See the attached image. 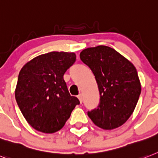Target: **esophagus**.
Masks as SVG:
<instances>
[{"mask_svg": "<svg viewBox=\"0 0 158 158\" xmlns=\"http://www.w3.org/2000/svg\"><path fill=\"white\" fill-rule=\"evenodd\" d=\"M77 98H78V99H79V101H80L81 103V102H82V100H83V99H82L83 98H82V94H80L78 95Z\"/></svg>", "mask_w": 158, "mask_h": 158, "instance_id": "obj_1", "label": "esophagus"}]
</instances>
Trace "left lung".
Masks as SVG:
<instances>
[{"label":"left lung","mask_w":158,"mask_h":158,"mask_svg":"<svg viewBox=\"0 0 158 158\" xmlns=\"http://www.w3.org/2000/svg\"><path fill=\"white\" fill-rule=\"evenodd\" d=\"M80 58L93 72L100 94L99 105L88 116L105 130L122 126L133 113L141 91L135 66L114 49L102 45L84 49Z\"/></svg>","instance_id":"obj_1"}]
</instances>
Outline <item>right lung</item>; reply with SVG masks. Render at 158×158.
Segmentation results:
<instances>
[{"mask_svg": "<svg viewBox=\"0 0 158 158\" xmlns=\"http://www.w3.org/2000/svg\"><path fill=\"white\" fill-rule=\"evenodd\" d=\"M76 61L73 52H52L32 59L22 68L15 98L31 127L44 133H54L64 126L77 98L71 96L64 74Z\"/></svg>", "mask_w": 158, "mask_h": 158, "instance_id": "add662e5", "label": "right lung"}]
</instances>
